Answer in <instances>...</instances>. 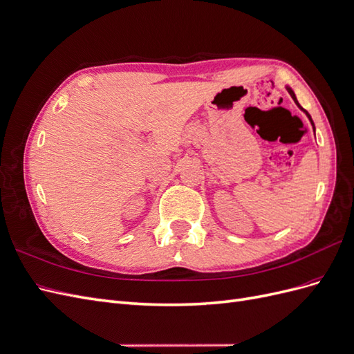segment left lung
<instances>
[{
  "mask_svg": "<svg viewBox=\"0 0 354 354\" xmlns=\"http://www.w3.org/2000/svg\"><path fill=\"white\" fill-rule=\"evenodd\" d=\"M286 90H288V93H289V94H291V97L294 99V102L297 103V106H298V108H299V109H301V111H304V109L301 108V106H299V103H298V100H297V97H295V94H294V91H292L291 88H289V87H286ZM304 112H306L307 118H308V120H310V122H312V125H313V131H315V124H313V121H312V116H310V115H308V112H307V111H304Z\"/></svg>",
  "mask_w": 354,
  "mask_h": 354,
  "instance_id": "obj_1",
  "label": "left lung"
}]
</instances>
